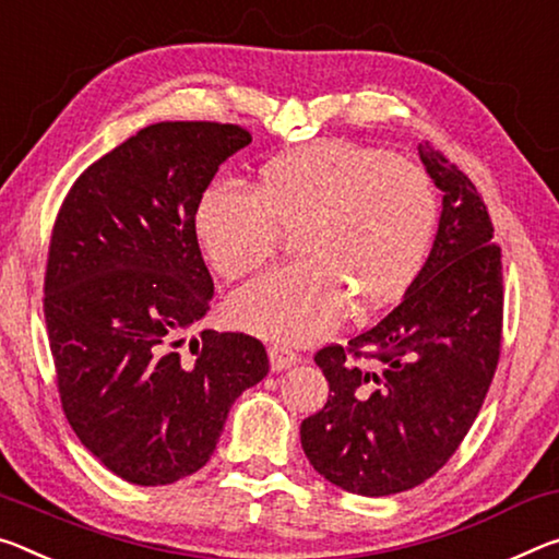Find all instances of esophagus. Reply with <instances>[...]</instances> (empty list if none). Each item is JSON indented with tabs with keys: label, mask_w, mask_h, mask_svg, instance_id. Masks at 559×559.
<instances>
[{
	"label": "esophagus",
	"mask_w": 559,
	"mask_h": 559,
	"mask_svg": "<svg viewBox=\"0 0 559 559\" xmlns=\"http://www.w3.org/2000/svg\"><path fill=\"white\" fill-rule=\"evenodd\" d=\"M269 358H271V368L281 373V370H286L298 362V356L294 350L283 348V345H269Z\"/></svg>",
	"instance_id": "esophagus-1"
}]
</instances>
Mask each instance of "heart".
I'll list each match as a JSON object with an SVG mask.
<instances>
[{"label": "heart", "mask_w": 559, "mask_h": 559, "mask_svg": "<svg viewBox=\"0 0 559 559\" xmlns=\"http://www.w3.org/2000/svg\"><path fill=\"white\" fill-rule=\"evenodd\" d=\"M438 193L423 166L376 146L321 139L288 148L255 174L253 193L214 183L193 209L209 261L238 278L271 261L283 231H300L306 259L246 283L228 300L238 328L313 343L350 313L401 298L428 259Z\"/></svg>", "instance_id": "heart-1"}]
</instances>
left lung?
Here are the masks:
<instances>
[{"label": "left lung", "mask_w": 559, "mask_h": 559, "mask_svg": "<svg viewBox=\"0 0 559 559\" xmlns=\"http://www.w3.org/2000/svg\"><path fill=\"white\" fill-rule=\"evenodd\" d=\"M442 191L436 241L391 313L325 345L316 366L328 403L300 423L316 473L383 498L436 475L480 413L502 341V263L475 183L430 144L418 146Z\"/></svg>", "instance_id": "1"}]
</instances>
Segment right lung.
<instances>
[{
    "instance_id": "obj_1",
    "label": "right lung",
    "mask_w": 559,
    "mask_h": 559,
    "mask_svg": "<svg viewBox=\"0 0 559 559\" xmlns=\"http://www.w3.org/2000/svg\"><path fill=\"white\" fill-rule=\"evenodd\" d=\"M248 144L236 123H152L88 166L55 221L44 318L61 407L127 483L201 471L236 397L269 373L246 333L201 331L180 353L214 298L193 209Z\"/></svg>"
}]
</instances>
